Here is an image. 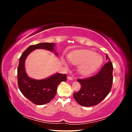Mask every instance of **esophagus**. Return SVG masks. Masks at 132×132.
<instances>
[{
  "label": "esophagus",
  "instance_id": "obj_1",
  "mask_svg": "<svg viewBox=\"0 0 132 132\" xmlns=\"http://www.w3.org/2000/svg\"><path fill=\"white\" fill-rule=\"evenodd\" d=\"M67 79H68L69 80H73V78L71 77H70V76H68V77H67Z\"/></svg>",
  "mask_w": 132,
  "mask_h": 132
}]
</instances>
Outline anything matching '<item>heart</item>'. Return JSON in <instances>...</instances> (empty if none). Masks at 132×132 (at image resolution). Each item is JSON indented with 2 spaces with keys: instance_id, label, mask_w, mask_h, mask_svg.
Listing matches in <instances>:
<instances>
[{
  "instance_id": "heart-1",
  "label": "heart",
  "mask_w": 132,
  "mask_h": 132,
  "mask_svg": "<svg viewBox=\"0 0 132 132\" xmlns=\"http://www.w3.org/2000/svg\"><path fill=\"white\" fill-rule=\"evenodd\" d=\"M68 61L79 65L78 70L82 75H89L96 71L102 63L101 55L89 50L75 51L68 55ZM64 63L65 62L64 61Z\"/></svg>"
}]
</instances>
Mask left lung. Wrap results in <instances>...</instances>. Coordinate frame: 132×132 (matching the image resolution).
<instances>
[{
	"instance_id": "left-lung-1",
	"label": "left lung",
	"mask_w": 132,
	"mask_h": 132,
	"mask_svg": "<svg viewBox=\"0 0 132 132\" xmlns=\"http://www.w3.org/2000/svg\"><path fill=\"white\" fill-rule=\"evenodd\" d=\"M108 62L99 72L89 78L78 79L81 89L74 93V98L82 106L90 107L97 105L110 93L113 82V65L106 55Z\"/></svg>"
}]
</instances>
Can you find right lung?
I'll list each match as a JSON object with an SVG mask.
<instances>
[{"label": "right lung", "mask_w": 132, "mask_h": 132, "mask_svg": "<svg viewBox=\"0 0 132 132\" xmlns=\"http://www.w3.org/2000/svg\"><path fill=\"white\" fill-rule=\"evenodd\" d=\"M55 43H40L31 45L23 52L19 59L18 68V83L21 93L32 102L37 105H42L50 102L56 95L58 85L67 80V75L55 73L46 79L36 80L27 75L25 67V60L31 52L37 49H43L53 52Z\"/></svg>", "instance_id": "right-lung-1"}]
</instances>
